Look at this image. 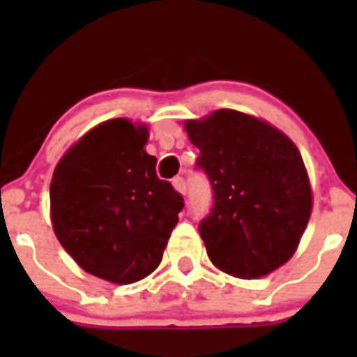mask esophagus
Listing matches in <instances>:
<instances>
[{"label": "esophagus", "instance_id": "34e87169", "mask_svg": "<svg viewBox=\"0 0 357 357\" xmlns=\"http://www.w3.org/2000/svg\"><path fill=\"white\" fill-rule=\"evenodd\" d=\"M172 184L178 193H185V181L182 178V176H175V178L172 181Z\"/></svg>", "mask_w": 357, "mask_h": 357}]
</instances>
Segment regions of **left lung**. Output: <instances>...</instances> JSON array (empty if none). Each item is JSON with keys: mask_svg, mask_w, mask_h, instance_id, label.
Here are the masks:
<instances>
[{"mask_svg": "<svg viewBox=\"0 0 357 357\" xmlns=\"http://www.w3.org/2000/svg\"><path fill=\"white\" fill-rule=\"evenodd\" d=\"M185 130L213 188V207L198 230L214 266L241 279L282 266L313 207L298 148L270 123L230 109L188 121Z\"/></svg>", "mask_w": 357, "mask_h": 357, "instance_id": "1", "label": "left lung"}]
</instances>
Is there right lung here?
I'll use <instances>...</instances> for the list:
<instances>
[{"label":"right lung","mask_w":357,"mask_h":357,"mask_svg":"<svg viewBox=\"0 0 357 357\" xmlns=\"http://www.w3.org/2000/svg\"><path fill=\"white\" fill-rule=\"evenodd\" d=\"M148 128L109 119L66 151L50 185L56 239L85 272L132 284L160 264L184 198L155 173Z\"/></svg>","instance_id":"right-lung-1"}]
</instances>
